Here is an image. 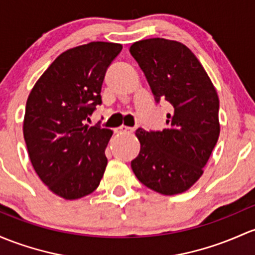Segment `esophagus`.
<instances>
[{
  "instance_id": "34e87169",
  "label": "esophagus",
  "mask_w": 255,
  "mask_h": 255,
  "mask_svg": "<svg viewBox=\"0 0 255 255\" xmlns=\"http://www.w3.org/2000/svg\"><path fill=\"white\" fill-rule=\"evenodd\" d=\"M132 131H133L132 128L125 127V125H122V127L116 128L117 133H130V132H132Z\"/></svg>"
}]
</instances>
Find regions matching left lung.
<instances>
[{
  "mask_svg": "<svg viewBox=\"0 0 255 255\" xmlns=\"http://www.w3.org/2000/svg\"><path fill=\"white\" fill-rule=\"evenodd\" d=\"M130 53L146 75L157 102L166 101L168 128L136 130L141 149L131 161L136 177L155 192L172 196L198 181L220 133L219 97L192 51L181 42L147 39Z\"/></svg>",
  "mask_w": 255,
  "mask_h": 255,
  "instance_id": "left-lung-1",
  "label": "left lung"
}]
</instances>
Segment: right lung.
<instances>
[{"mask_svg":"<svg viewBox=\"0 0 255 255\" xmlns=\"http://www.w3.org/2000/svg\"><path fill=\"white\" fill-rule=\"evenodd\" d=\"M122 48L97 41L63 52L26 101L23 133L30 161L41 181L64 199L92 193L105 174L113 131L86 120L102 103L103 79Z\"/></svg>","mask_w":255,"mask_h":255,"instance_id":"obj_1","label":"right lung"}]
</instances>
